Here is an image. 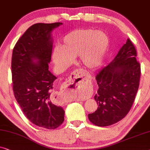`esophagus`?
I'll use <instances>...</instances> for the list:
<instances>
[{"mask_svg":"<svg viewBox=\"0 0 150 150\" xmlns=\"http://www.w3.org/2000/svg\"><path fill=\"white\" fill-rule=\"evenodd\" d=\"M84 73V72H83ZM83 73L81 69L80 70H75L70 75L68 81L65 82L62 88L64 90L63 92H69L71 90H77L83 88L85 84V79H84ZM59 98L60 101H63V95L60 96Z\"/></svg>","mask_w":150,"mask_h":150,"instance_id":"obj_1","label":"esophagus"}]
</instances>
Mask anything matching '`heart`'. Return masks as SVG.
Wrapping results in <instances>:
<instances>
[{
  "instance_id": "1",
  "label": "heart",
  "mask_w": 150,
  "mask_h": 150,
  "mask_svg": "<svg viewBox=\"0 0 150 150\" xmlns=\"http://www.w3.org/2000/svg\"><path fill=\"white\" fill-rule=\"evenodd\" d=\"M109 45L108 36L102 31L78 29L64 36L61 45L54 48L52 59L57 68L64 69L79 56L84 67L94 69L100 64Z\"/></svg>"
}]
</instances>
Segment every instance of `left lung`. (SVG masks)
<instances>
[{
	"label": "left lung",
	"instance_id": "left-lung-1",
	"mask_svg": "<svg viewBox=\"0 0 150 150\" xmlns=\"http://www.w3.org/2000/svg\"><path fill=\"white\" fill-rule=\"evenodd\" d=\"M137 51L129 39L112 62L96 76L98 89L94 99L98 108L88 119L98 126L117 123L128 114L135 98L141 76Z\"/></svg>",
	"mask_w": 150,
	"mask_h": 150
}]
</instances>
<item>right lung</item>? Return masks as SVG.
<instances>
[{"label":"right lung","mask_w":150,"mask_h":150,"mask_svg":"<svg viewBox=\"0 0 150 150\" xmlns=\"http://www.w3.org/2000/svg\"><path fill=\"white\" fill-rule=\"evenodd\" d=\"M62 24H33L19 39L12 54L15 98L33 124L47 129L58 128L64 119V109L52 101V90L57 77L48 66L53 47L52 31Z\"/></svg>","instance_id":"1"}]
</instances>
